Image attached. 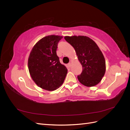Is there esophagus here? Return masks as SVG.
I'll return each mask as SVG.
<instances>
[{"mask_svg": "<svg viewBox=\"0 0 130 130\" xmlns=\"http://www.w3.org/2000/svg\"><path fill=\"white\" fill-rule=\"evenodd\" d=\"M68 66L69 67H72V63H69L68 64Z\"/></svg>", "mask_w": 130, "mask_h": 130, "instance_id": "esophagus-1", "label": "esophagus"}]
</instances>
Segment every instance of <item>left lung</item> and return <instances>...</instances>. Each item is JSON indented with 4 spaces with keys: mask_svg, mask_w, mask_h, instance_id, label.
<instances>
[{
    "mask_svg": "<svg viewBox=\"0 0 130 130\" xmlns=\"http://www.w3.org/2000/svg\"><path fill=\"white\" fill-rule=\"evenodd\" d=\"M64 39L73 46L82 66L78 81L87 87L98 85L106 72L105 59L99 46L87 36H65Z\"/></svg>",
    "mask_w": 130,
    "mask_h": 130,
    "instance_id": "1",
    "label": "left lung"
}]
</instances>
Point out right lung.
Instances as JSON below:
<instances>
[{"instance_id": "obj_1", "label": "right lung", "mask_w": 130, "mask_h": 130, "mask_svg": "<svg viewBox=\"0 0 130 130\" xmlns=\"http://www.w3.org/2000/svg\"><path fill=\"white\" fill-rule=\"evenodd\" d=\"M62 37L49 35L42 38L34 46L28 58L32 79L38 87L49 91L60 87L68 72L56 54L58 43Z\"/></svg>"}]
</instances>
